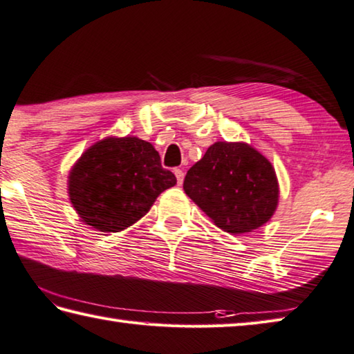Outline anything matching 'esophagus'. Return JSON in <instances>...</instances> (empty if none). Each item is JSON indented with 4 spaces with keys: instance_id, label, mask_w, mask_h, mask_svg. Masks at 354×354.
Listing matches in <instances>:
<instances>
[{
    "instance_id": "obj_1",
    "label": "esophagus",
    "mask_w": 354,
    "mask_h": 354,
    "mask_svg": "<svg viewBox=\"0 0 354 354\" xmlns=\"http://www.w3.org/2000/svg\"><path fill=\"white\" fill-rule=\"evenodd\" d=\"M173 171H175V176H176V181H178V184L181 185V184H183V181H184V171H183L181 169H175Z\"/></svg>"
}]
</instances>
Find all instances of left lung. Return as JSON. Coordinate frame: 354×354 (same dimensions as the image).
<instances>
[{"label": "left lung", "instance_id": "1", "mask_svg": "<svg viewBox=\"0 0 354 354\" xmlns=\"http://www.w3.org/2000/svg\"><path fill=\"white\" fill-rule=\"evenodd\" d=\"M184 192L221 230H256L273 216L279 185L272 162L245 142H214L187 171Z\"/></svg>", "mask_w": 354, "mask_h": 354}]
</instances>
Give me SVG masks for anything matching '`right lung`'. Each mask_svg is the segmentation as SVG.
Instances as JSON below:
<instances>
[{"mask_svg":"<svg viewBox=\"0 0 354 354\" xmlns=\"http://www.w3.org/2000/svg\"><path fill=\"white\" fill-rule=\"evenodd\" d=\"M176 184L153 145L136 136L106 138L87 149L68 175V196L84 224L115 233L140 221Z\"/></svg>","mask_w":354,"mask_h":354,"instance_id":"1","label":"right lung"}]
</instances>
